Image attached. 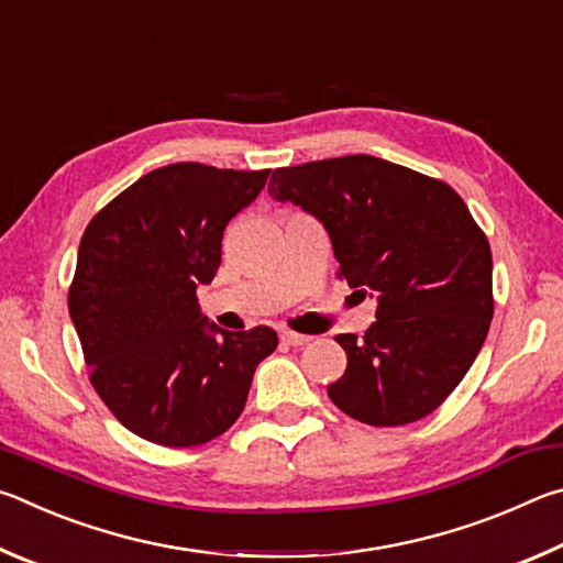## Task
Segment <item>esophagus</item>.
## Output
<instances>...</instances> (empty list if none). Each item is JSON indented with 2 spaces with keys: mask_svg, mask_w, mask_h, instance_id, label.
I'll use <instances>...</instances> for the list:
<instances>
[{
  "mask_svg": "<svg viewBox=\"0 0 563 563\" xmlns=\"http://www.w3.org/2000/svg\"><path fill=\"white\" fill-rule=\"evenodd\" d=\"M280 340L290 347H300V345H308V342H310L308 335H300V332H290V330H283Z\"/></svg>",
  "mask_w": 563,
  "mask_h": 563,
  "instance_id": "obj_1",
  "label": "esophagus"
}]
</instances>
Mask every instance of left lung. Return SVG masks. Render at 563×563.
I'll list each match as a JSON object with an SVG mask.
<instances>
[{
    "instance_id": "1",
    "label": "left lung",
    "mask_w": 563,
    "mask_h": 563,
    "mask_svg": "<svg viewBox=\"0 0 563 563\" xmlns=\"http://www.w3.org/2000/svg\"><path fill=\"white\" fill-rule=\"evenodd\" d=\"M275 201L325 225L338 278L377 295L365 335H338L347 367L328 395L373 427L434 412L487 340L494 316L487 235L452 186L367 154L278 168Z\"/></svg>"
}]
</instances>
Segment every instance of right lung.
Returning a JSON list of instances; mask_svg holds the SVG:
<instances>
[{
	"label": "right lung",
	"instance_id": "obj_1",
	"mask_svg": "<svg viewBox=\"0 0 563 563\" xmlns=\"http://www.w3.org/2000/svg\"><path fill=\"white\" fill-rule=\"evenodd\" d=\"M271 170L170 164L141 176L91 218L79 243L69 316L89 379L111 415L144 440L196 446L241 417L268 325L208 322L196 288L216 278L231 218Z\"/></svg>",
	"mask_w": 563,
	"mask_h": 563
}]
</instances>
